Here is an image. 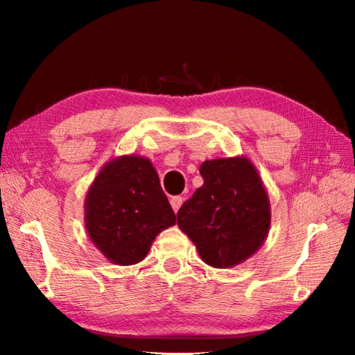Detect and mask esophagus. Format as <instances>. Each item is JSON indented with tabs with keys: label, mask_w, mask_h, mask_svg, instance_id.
I'll return each mask as SVG.
<instances>
[{
	"label": "esophagus",
	"mask_w": 355,
	"mask_h": 355,
	"mask_svg": "<svg viewBox=\"0 0 355 355\" xmlns=\"http://www.w3.org/2000/svg\"><path fill=\"white\" fill-rule=\"evenodd\" d=\"M182 203H183V197H180V196H175V197H172L171 199V205H172V208H173V211H178V208L182 207Z\"/></svg>",
	"instance_id": "1"
}]
</instances>
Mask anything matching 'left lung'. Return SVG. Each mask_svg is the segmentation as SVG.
I'll return each mask as SVG.
<instances>
[{
    "instance_id": "left-lung-1",
    "label": "left lung",
    "mask_w": 355,
    "mask_h": 355,
    "mask_svg": "<svg viewBox=\"0 0 355 355\" xmlns=\"http://www.w3.org/2000/svg\"><path fill=\"white\" fill-rule=\"evenodd\" d=\"M200 175L203 184L178 209L177 224L209 266H236L268 236V192L244 156L203 161Z\"/></svg>"
}]
</instances>
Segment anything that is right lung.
Here are the masks:
<instances>
[{
  "label": "right lung",
  "instance_id": "add662e5",
  "mask_svg": "<svg viewBox=\"0 0 355 355\" xmlns=\"http://www.w3.org/2000/svg\"><path fill=\"white\" fill-rule=\"evenodd\" d=\"M89 238L114 264L142 261L155 238L175 225L177 216L150 159L125 155L106 163L84 203Z\"/></svg>",
  "mask_w": 355,
  "mask_h": 355
}]
</instances>
